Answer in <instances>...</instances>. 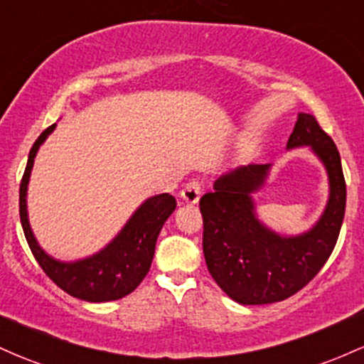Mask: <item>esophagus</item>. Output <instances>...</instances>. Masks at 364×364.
Here are the masks:
<instances>
[{"instance_id":"obj_1","label":"esophagus","mask_w":364,"mask_h":364,"mask_svg":"<svg viewBox=\"0 0 364 364\" xmlns=\"http://www.w3.org/2000/svg\"><path fill=\"white\" fill-rule=\"evenodd\" d=\"M200 195H202V185L198 181H190L186 183L185 188L181 191V198L188 203H197L200 200Z\"/></svg>"}]
</instances>
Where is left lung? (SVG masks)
I'll use <instances>...</instances> for the list:
<instances>
[{
	"mask_svg": "<svg viewBox=\"0 0 364 364\" xmlns=\"http://www.w3.org/2000/svg\"><path fill=\"white\" fill-rule=\"evenodd\" d=\"M307 146L325 166L328 200L313 228L279 235L259 219L252 193L264 186L271 164H249L214 181L200 198L203 255L214 282L242 306L273 304L304 289L328 261L346 213L341 155L311 114H299L287 150Z\"/></svg>",
	"mask_w": 364,
	"mask_h": 364,
	"instance_id": "1",
	"label": "left lung"
}]
</instances>
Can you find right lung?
<instances>
[{
  "label": "right lung",
  "mask_w": 364,
  "mask_h": 364,
  "mask_svg": "<svg viewBox=\"0 0 364 364\" xmlns=\"http://www.w3.org/2000/svg\"><path fill=\"white\" fill-rule=\"evenodd\" d=\"M55 127L57 124H51L36 139L20 183L18 203L23 235L41 269L63 292L87 302L117 301L133 292L149 273L157 237L164 223L174 213L176 198L169 193L146 198L127 219L122 230L97 254L77 261H58L51 257L36 240L31 228L29 214H27V186L39 146L53 133Z\"/></svg>",
  "instance_id": "obj_1"
}]
</instances>
